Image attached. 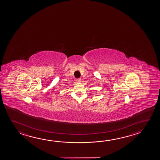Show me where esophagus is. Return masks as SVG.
I'll list each match as a JSON object with an SVG mask.
<instances>
[{
	"instance_id": "1",
	"label": "esophagus",
	"mask_w": 160,
	"mask_h": 160,
	"mask_svg": "<svg viewBox=\"0 0 160 160\" xmlns=\"http://www.w3.org/2000/svg\"><path fill=\"white\" fill-rule=\"evenodd\" d=\"M76 81L78 82H81V79H78L76 80Z\"/></svg>"
}]
</instances>
